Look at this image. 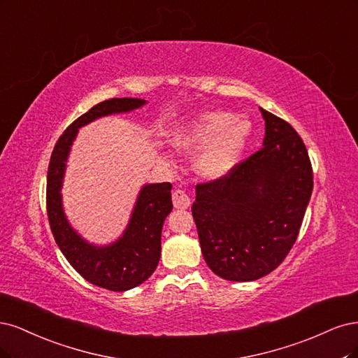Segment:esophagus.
<instances>
[{
	"label": "esophagus",
	"instance_id": "1",
	"mask_svg": "<svg viewBox=\"0 0 358 358\" xmlns=\"http://www.w3.org/2000/svg\"><path fill=\"white\" fill-rule=\"evenodd\" d=\"M172 202H174L176 208L186 210V208H189V205H190V198H189V194L186 193V190L177 189V190H174V193H172Z\"/></svg>",
	"mask_w": 358,
	"mask_h": 358
}]
</instances>
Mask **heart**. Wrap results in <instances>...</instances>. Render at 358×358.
I'll return each instance as SVG.
<instances>
[{
	"label": "heart",
	"mask_w": 358,
	"mask_h": 358,
	"mask_svg": "<svg viewBox=\"0 0 358 358\" xmlns=\"http://www.w3.org/2000/svg\"><path fill=\"white\" fill-rule=\"evenodd\" d=\"M251 131L245 119H238L232 111H206L187 123L178 132V147L198 152L196 169L206 178H220L234 168Z\"/></svg>",
	"instance_id": "heart-1"
}]
</instances>
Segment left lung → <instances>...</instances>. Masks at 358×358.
Here are the masks:
<instances>
[{"label":"left lung","instance_id":"8db88e82","mask_svg":"<svg viewBox=\"0 0 358 358\" xmlns=\"http://www.w3.org/2000/svg\"><path fill=\"white\" fill-rule=\"evenodd\" d=\"M263 147L226 176L196 186L192 214L203 259L229 281H255L290 252L314 187L308 150L293 126L260 108Z\"/></svg>","mask_w":358,"mask_h":358}]
</instances>
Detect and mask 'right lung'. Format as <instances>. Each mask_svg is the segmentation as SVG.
Listing matches in <instances>:
<instances>
[{
  "label": "right lung",
  "instance_id": "add662e5",
  "mask_svg": "<svg viewBox=\"0 0 358 358\" xmlns=\"http://www.w3.org/2000/svg\"><path fill=\"white\" fill-rule=\"evenodd\" d=\"M144 103V99L138 98H113L96 103L64 131L49 162L45 206L56 244L86 281L111 292H126L143 284L157 268L162 226L172 211V184L144 186L123 236L108 247H94L80 238L65 218L61 201L65 162L78 128L108 114L140 108Z\"/></svg>",
  "mask_w": 358,
  "mask_h": 358
}]
</instances>
